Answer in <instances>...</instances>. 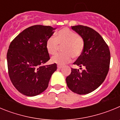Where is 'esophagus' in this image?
Segmentation results:
<instances>
[{
  "mask_svg": "<svg viewBox=\"0 0 120 120\" xmlns=\"http://www.w3.org/2000/svg\"><path fill=\"white\" fill-rule=\"evenodd\" d=\"M57 67H58V69H61V68H62V65H58Z\"/></svg>",
  "mask_w": 120,
  "mask_h": 120,
  "instance_id": "1",
  "label": "esophagus"
}]
</instances>
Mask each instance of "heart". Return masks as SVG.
I'll list each match as a JSON object with an SVG mask.
<instances>
[{
  "label": "heart",
  "mask_w": 120,
  "mask_h": 120,
  "mask_svg": "<svg viewBox=\"0 0 120 120\" xmlns=\"http://www.w3.org/2000/svg\"><path fill=\"white\" fill-rule=\"evenodd\" d=\"M60 45H64V53L55 55L51 59L53 63L63 65L71 61L73 56L78 58L83 52L85 46L84 40L77 33L68 28L59 30L55 37H50L46 42V48L49 53L55 55L59 50Z\"/></svg>",
  "instance_id": "heart-1"
}]
</instances>
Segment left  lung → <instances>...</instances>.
I'll use <instances>...</instances> for the list:
<instances>
[{
  "mask_svg": "<svg viewBox=\"0 0 120 120\" xmlns=\"http://www.w3.org/2000/svg\"><path fill=\"white\" fill-rule=\"evenodd\" d=\"M71 29L85 42L83 52L74 64L85 68H80V72L72 68L66 78L67 85L76 94H86L96 90L105 79L109 69L110 50L101 36L93 29L82 25L71 26Z\"/></svg>",
  "mask_w": 120,
  "mask_h": 120,
  "instance_id": "left-lung-1",
  "label": "left lung"
}]
</instances>
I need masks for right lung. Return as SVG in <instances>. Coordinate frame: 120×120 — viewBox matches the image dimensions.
<instances>
[{
  "label": "right lung",
  "instance_id": "right-lung-1",
  "mask_svg": "<svg viewBox=\"0 0 120 120\" xmlns=\"http://www.w3.org/2000/svg\"><path fill=\"white\" fill-rule=\"evenodd\" d=\"M50 26L34 25L20 33L7 52L8 74L15 88L27 96L44 91L57 65H45L50 59L46 42L54 33Z\"/></svg>",
  "mask_w": 120,
  "mask_h": 120
}]
</instances>
